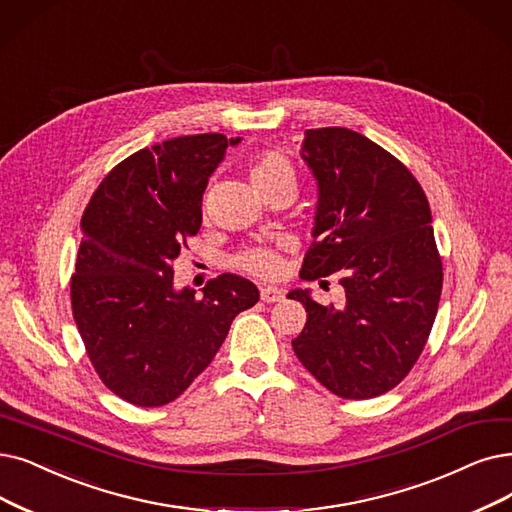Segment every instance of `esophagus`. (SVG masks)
I'll return each instance as SVG.
<instances>
[{"mask_svg": "<svg viewBox=\"0 0 512 512\" xmlns=\"http://www.w3.org/2000/svg\"><path fill=\"white\" fill-rule=\"evenodd\" d=\"M260 298L262 302H281L283 300V292L279 288H271V285H267V288L260 290Z\"/></svg>", "mask_w": 512, "mask_h": 512, "instance_id": "1", "label": "esophagus"}]
</instances>
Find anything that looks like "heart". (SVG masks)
Masks as SVG:
<instances>
[{"instance_id":"1","label":"heart","mask_w":512,"mask_h":512,"mask_svg":"<svg viewBox=\"0 0 512 512\" xmlns=\"http://www.w3.org/2000/svg\"><path fill=\"white\" fill-rule=\"evenodd\" d=\"M248 176L254 191L260 195L273 187H296V174L288 157L277 151H260L252 157L248 166ZM235 264L254 277L279 279L285 273V258L273 248H248L243 250Z\"/></svg>"}]
</instances>
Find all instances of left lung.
I'll use <instances>...</instances> for the list:
<instances>
[{"instance_id": "8db88e82", "label": "left lung", "mask_w": 512, "mask_h": 512, "mask_svg": "<svg viewBox=\"0 0 512 512\" xmlns=\"http://www.w3.org/2000/svg\"><path fill=\"white\" fill-rule=\"evenodd\" d=\"M300 155L319 191L300 277L327 288L323 277L338 273L344 306L292 290L306 309L294 353L327 391L372 399L410 374L437 317L443 267L431 208L414 174L359 132L306 130Z\"/></svg>"}]
</instances>
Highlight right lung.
Returning <instances> with one entry per match:
<instances>
[{"label": "right lung", "mask_w": 512, "mask_h": 512, "mask_svg": "<svg viewBox=\"0 0 512 512\" xmlns=\"http://www.w3.org/2000/svg\"><path fill=\"white\" fill-rule=\"evenodd\" d=\"M239 138L195 134L140 149L107 174L81 216L73 319L98 378L138 407L174 401L206 370L258 288L210 279L203 296L174 288L172 264L201 227V199Z\"/></svg>", "instance_id": "add662e5"}]
</instances>
